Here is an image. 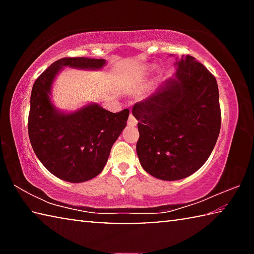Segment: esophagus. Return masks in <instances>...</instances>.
<instances>
[{
	"label": "esophagus",
	"mask_w": 254,
	"mask_h": 254,
	"mask_svg": "<svg viewBox=\"0 0 254 254\" xmlns=\"http://www.w3.org/2000/svg\"><path fill=\"white\" fill-rule=\"evenodd\" d=\"M136 123H137L136 119H135L134 117H133L132 114L128 115V119H127V126H128V127H135V126H136Z\"/></svg>",
	"instance_id": "34e87169"
}]
</instances>
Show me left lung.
<instances>
[{
	"label": "left lung",
	"instance_id": "left-lung-1",
	"mask_svg": "<svg viewBox=\"0 0 254 254\" xmlns=\"http://www.w3.org/2000/svg\"><path fill=\"white\" fill-rule=\"evenodd\" d=\"M176 66L175 78L132 109L141 166L162 180L183 179L198 170L221 130L216 78L189 55H183Z\"/></svg>",
	"mask_w": 254,
	"mask_h": 254
}]
</instances>
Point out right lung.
Listing matches in <instances>:
<instances>
[{"instance_id": "add662e5", "label": "right lung", "mask_w": 254, "mask_h": 254, "mask_svg": "<svg viewBox=\"0 0 254 254\" xmlns=\"http://www.w3.org/2000/svg\"><path fill=\"white\" fill-rule=\"evenodd\" d=\"M104 65L105 59L62 58L33 84L28 119L30 142L47 170L65 182L83 183L101 173L130 111L112 113L98 104H89L72 113H62L50 101L51 85L64 67L100 69Z\"/></svg>"}]
</instances>
